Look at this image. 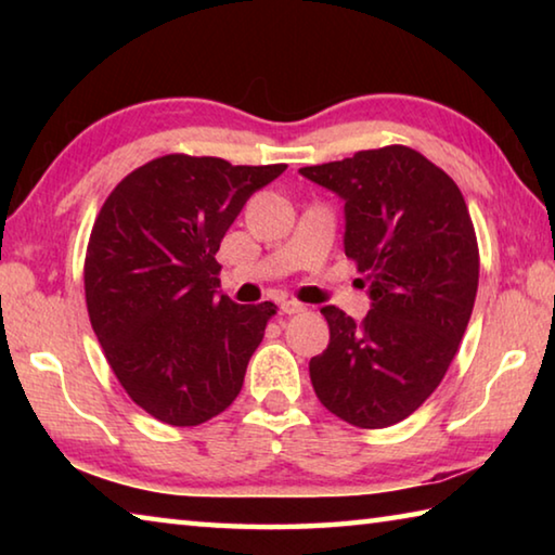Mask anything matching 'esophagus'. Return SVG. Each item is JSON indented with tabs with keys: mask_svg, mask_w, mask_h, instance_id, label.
Here are the masks:
<instances>
[{
	"mask_svg": "<svg viewBox=\"0 0 555 555\" xmlns=\"http://www.w3.org/2000/svg\"><path fill=\"white\" fill-rule=\"evenodd\" d=\"M304 311H306V306L300 304V300H294V298L281 300V313H286V315H296V313H304Z\"/></svg>",
	"mask_w": 555,
	"mask_h": 555,
	"instance_id": "1",
	"label": "esophagus"
}]
</instances>
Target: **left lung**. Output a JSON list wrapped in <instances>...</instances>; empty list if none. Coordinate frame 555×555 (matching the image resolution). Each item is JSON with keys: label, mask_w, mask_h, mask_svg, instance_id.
I'll list each match as a JSON object with an SVG mask.
<instances>
[{"label": "left lung", "mask_w": 555, "mask_h": 555, "mask_svg": "<svg viewBox=\"0 0 555 555\" xmlns=\"http://www.w3.org/2000/svg\"><path fill=\"white\" fill-rule=\"evenodd\" d=\"M300 173L345 201V255L370 286L354 323L321 308L331 343L308 370L323 406L357 428L411 416L436 387L473 315L480 249L457 183L403 144Z\"/></svg>", "instance_id": "obj_1"}]
</instances>
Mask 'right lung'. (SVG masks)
<instances>
[{
	"label": "right lung",
	"mask_w": 555,
	"mask_h": 555,
	"mask_svg": "<svg viewBox=\"0 0 555 555\" xmlns=\"http://www.w3.org/2000/svg\"><path fill=\"white\" fill-rule=\"evenodd\" d=\"M286 164L166 154L121 178L92 224L88 315L129 399L168 426H198L237 399L276 306L218 294L220 242Z\"/></svg>",
	"instance_id": "add662e5"
}]
</instances>
